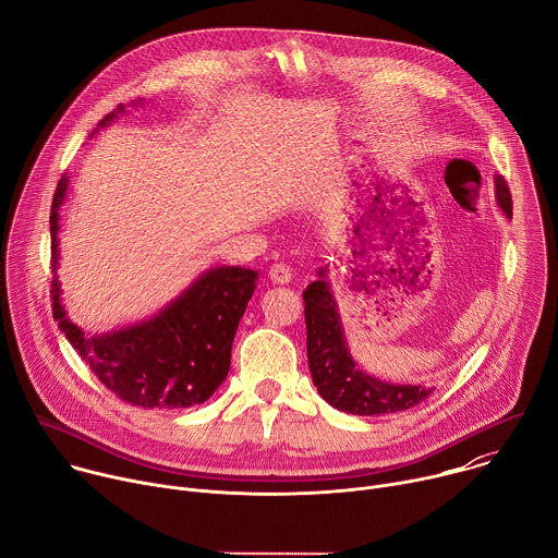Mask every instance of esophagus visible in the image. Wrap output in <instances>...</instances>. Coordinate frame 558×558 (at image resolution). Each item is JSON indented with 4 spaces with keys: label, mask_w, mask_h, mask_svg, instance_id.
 <instances>
[{
    "label": "esophagus",
    "mask_w": 558,
    "mask_h": 558,
    "mask_svg": "<svg viewBox=\"0 0 558 558\" xmlns=\"http://www.w3.org/2000/svg\"><path fill=\"white\" fill-rule=\"evenodd\" d=\"M291 269L287 267V265H274L271 269H269V280L274 282V284H289L291 282Z\"/></svg>",
    "instance_id": "34e87169"
}]
</instances>
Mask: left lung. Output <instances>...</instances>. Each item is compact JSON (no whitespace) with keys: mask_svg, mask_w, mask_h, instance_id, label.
Masks as SVG:
<instances>
[{"mask_svg":"<svg viewBox=\"0 0 558 558\" xmlns=\"http://www.w3.org/2000/svg\"><path fill=\"white\" fill-rule=\"evenodd\" d=\"M495 198L501 211L512 216V196L504 177H495ZM329 267V265H327ZM327 267L317 269L304 291L306 355L313 384L333 409L373 417L384 413L407 411L435 390L422 384H392L364 373L349 353L336 295L327 280Z\"/></svg>","mask_w":558,"mask_h":558,"instance_id":"8db88e82","label":"left lung"}]
</instances>
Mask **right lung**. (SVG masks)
Segmentation results:
<instances>
[{
	"mask_svg": "<svg viewBox=\"0 0 558 558\" xmlns=\"http://www.w3.org/2000/svg\"><path fill=\"white\" fill-rule=\"evenodd\" d=\"M123 110L121 104L99 125L112 123ZM65 192L68 177L59 181L50 209L54 274L59 267V209ZM256 280L258 271L254 269L214 267L149 320L88 336L68 317L54 276L52 315L74 351L123 402L141 409H190L207 402L225 381L233 336L254 295Z\"/></svg>",
	"mask_w": 558,
	"mask_h": 558,
	"instance_id": "add662e5",
	"label": "right lung"
}]
</instances>
